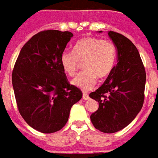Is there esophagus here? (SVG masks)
<instances>
[{
    "mask_svg": "<svg viewBox=\"0 0 158 158\" xmlns=\"http://www.w3.org/2000/svg\"><path fill=\"white\" fill-rule=\"evenodd\" d=\"M82 99L83 100H89V95L87 93H83L82 94Z\"/></svg>",
    "mask_w": 158,
    "mask_h": 158,
    "instance_id": "esophagus-1",
    "label": "esophagus"
}]
</instances>
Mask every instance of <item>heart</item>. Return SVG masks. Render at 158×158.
Here are the masks:
<instances>
[{
    "instance_id": "1",
    "label": "heart",
    "mask_w": 158,
    "mask_h": 158,
    "mask_svg": "<svg viewBox=\"0 0 158 158\" xmlns=\"http://www.w3.org/2000/svg\"><path fill=\"white\" fill-rule=\"evenodd\" d=\"M116 58L117 49L113 42L96 37H86L79 40L72 51L62 52L60 62L63 71L73 77L80 62H82L84 70L73 79L72 84L88 91L95 87L97 77L102 80L110 75Z\"/></svg>"
}]
</instances>
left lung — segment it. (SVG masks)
<instances>
[{"instance_id": "obj_1", "label": "left lung", "mask_w": 158, "mask_h": 158, "mask_svg": "<svg viewBox=\"0 0 158 158\" xmlns=\"http://www.w3.org/2000/svg\"><path fill=\"white\" fill-rule=\"evenodd\" d=\"M109 35L117 48L118 62L103 84L89 94L99 102L90 120L102 132L115 133L129 125L141 110L144 102L146 73L133 42L114 31H110Z\"/></svg>"}]
</instances>
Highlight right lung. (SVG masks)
I'll use <instances>...</instances> for the list:
<instances>
[{
    "label": "right lung",
    "mask_w": 158,
    "mask_h": 158,
    "mask_svg": "<svg viewBox=\"0 0 158 158\" xmlns=\"http://www.w3.org/2000/svg\"><path fill=\"white\" fill-rule=\"evenodd\" d=\"M73 34L54 29L37 33L22 47L12 72L18 110L33 129L54 133L68 122L71 107L82 96L69 83L60 57Z\"/></svg>",
    "instance_id": "right-lung-1"
}]
</instances>
